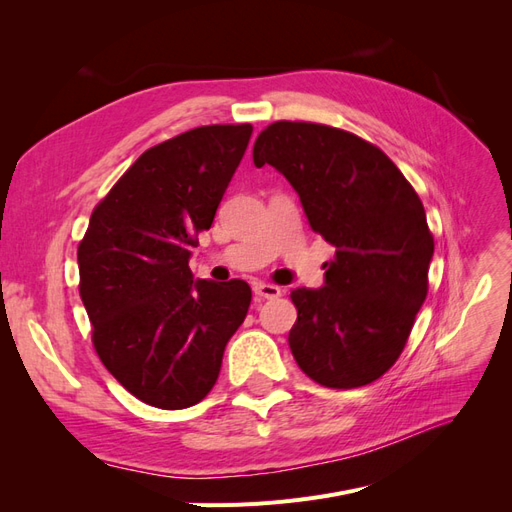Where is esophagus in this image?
<instances>
[{"instance_id": "obj_1", "label": "esophagus", "mask_w": 512, "mask_h": 512, "mask_svg": "<svg viewBox=\"0 0 512 512\" xmlns=\"http://www.w3.org/2000/svg\"><path fill=\"white\" fill-rule=\"evenodd\" d=\"M254 294L260 299H277L282 294L280 286H273V284H254Z\"/></svg>"}]
</instances>
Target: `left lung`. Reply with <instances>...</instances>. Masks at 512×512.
<instances>
[{
  "label": "left lung",
  "instance_id": "left-lung-1",
  "mask_svg": "<svg viewBox=\"0 0 512 512\" xmlns=\"http://www.w3.org/2000/svg\"><path fill=\"white\" fill-rule=\"evenodd\" d=\"M254 164L288 179L309 226L335 247L324 284L290 292L294 361L329 389L378 380L427 297L433 237L421 198L378 147L320 123H271L256 138Z\"/></svg>",
  "mask_w": 512,
  "mask_h": 512
}]
</instances>
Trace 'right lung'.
I'll return each mask as SVG.
<instances>
[{
  "label": "right lung",
  "mask_w": 512,
  "mask_h": 512,
  "mask_svg": "<svg viewBox=\"0 0 512 512\" xmlns=\"http://www.w3.org/2000/svg\"><path fill=\"white\" fill-rule=\"evenodd\" d=\"M250 136V123L205 126L147 149L91 213L79 245L96 352L149 406L205 399L247 316L250 286L194 280L190 247L211 228Z\"/></svg>",
  "instance_id": "obj_1"
}]
</instances>
